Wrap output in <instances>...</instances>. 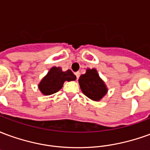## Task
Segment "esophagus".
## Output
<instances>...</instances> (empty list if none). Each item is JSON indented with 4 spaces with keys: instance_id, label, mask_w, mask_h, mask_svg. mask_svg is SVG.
I'll use <instances>...</instances> for the list:
<instances>
[{
    "instance_id": "34e87169",
    "label": "esophagus",
    "mask_w": 150,
    "mask_h": 150,
    "mask_svg": "<svg viewBox=\"0 0 150 150\" xmlns=\"http://www.w3.org/2000/svg\"><path fill=\"white\" fill-rule=\"evenodd\" d=\"M79 74H80V73H79V71L75 72V76H76V78H77V79H78L79 77Z\"/></svg>"
}]
</instances>
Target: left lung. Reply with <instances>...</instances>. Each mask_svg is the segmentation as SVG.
Returning a JSON list of instances; mask_svg holds the SVG:
<instances>
[{
    "label": "left lung",
    "mask_w": 150,
    "mask_h": 150,
    "mask_svg": "<svg viewBox=\"0 0 150 150\" xmlns=\"http://www.w3.org/2000/svg\"><path fill=\"white\" fill-rule=\"evenodd\" d=\"M79 83L83 93L92 100L100 101L107 94V87L96 69H87L79 79Z\"/></svg>",
    "instance_id": "obj_1"
}]
</instances>
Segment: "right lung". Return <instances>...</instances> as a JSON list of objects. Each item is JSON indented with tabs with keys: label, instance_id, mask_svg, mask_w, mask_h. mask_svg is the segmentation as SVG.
<instances>
[{
	"label": "right lung",
	"instance_id": "1",
	"mask_svg": "<svg viewBox=\"0 0 150 150\" xmlns=\"http://www.w3.org/2000/svg\"><path fill=\"white\" fill-rule=\"evenodd\" d=\"M76 79L73 72L71 70L62 71L60 67H53L47 75L41 80L38 88L45 96H50L59 91L63 86L65 81H73Z\"/></svg>",
	"mask_w": 150,
	"mask_h": 150
}]
</instances>
